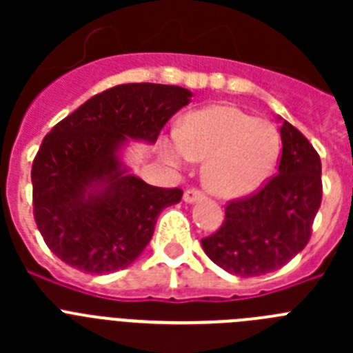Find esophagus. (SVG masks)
Returning a JSON list of instances; mask_svg holds the SVG:
<instances>
[{"mask_svg": "<svg viewBox=\"0 0 353 353\" xmlns=\"http://www.w3.org/2000/svg\"><path fill=\"white\" fill-rule=\"evenodd\" d=\"M203 191H199V189H196V187H191V189H187L185 192H183V199H185L187 203H194V201H198V199L203 198Z\"/></svg>", "mask_w": 353, "mask_h": 353, "instance_id": "esophagus-1", "label": "esophagus"}]
</instances>
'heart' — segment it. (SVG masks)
I'll return each instance as SVG.
<instances>
[{
  "mask_svg": "<svg viewBox=\"0 0 353 353\" xmlns=\"http://www.w3.org/2000/svg\"><path fill=\"white\" fill-rule=\"evenodd\" d=\"M281 138L274 123L233 105L189 113L179 136L162 143V154L173 164L205 159V183L228 199L260 189L276 168Z\"/></svg>",
  "mask_w": 353,
  "mask_h": 353,
  "instance_id": "b5f03b06",
  "label": "heart"
}]
</instances>
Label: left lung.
<instances>
[{
    "mask_svg": "<svg viewBox=\"0 0 353 353\" xmlns=\"http://www.w3.org/2000/svg\"><path fill=\"white\" fill-rule=\"evenodd\" d=\"M277 173L252 194L230 199L224 221L201 239L226 272L252 277L281 269L307 245L322 203V162L304 134L283 121Z\"/></svg>",
    "mask_w": 353,
    "mask_h": 353,
    "instance_id": "obj_1",
    "label": "left lung"
}]
</instances>
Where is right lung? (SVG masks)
Instances as JSON below:
<instances>
[{
    "label": "right lung",
    "instance_id": "1",
    "mask_svg": "<svg viewBox=\"0 0 353 353\" xmlns=\"http://www.w3.org/2000/svg\"><path fill=\"white\" fill-rule=\"evenodd\" d=\"M192 93L154 83L118 84L58 121L31 166L33 217L56 256L88 274L125 269L154 235L179 187H155L125 174L117 148L127 138L155 143Z\"/></svg>",
    "mask_w": 353,
    "mask_h": 353
}]
</instances>
